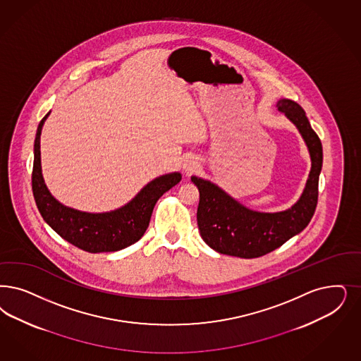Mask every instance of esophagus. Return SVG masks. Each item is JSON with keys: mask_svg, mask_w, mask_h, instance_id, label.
Instances as JSON below:
<instances>
[{"mask_svg": "<svg viewBox=\"0 0 361 361\" xmlns=\"http://www.w3.org/2000/svg\"><path fill=\"white\" fill-rule=\"evenodd\" d=\"M197 168V161H195L193 159H190V160H187V161L184 162V165H183V169L187 172V173H190V172H193L195 169Z\"/></svg>", "mask_w": 361, "mask_h": 361, "instance_id": "34e87169", "label": "esophagus"}]
</instances>
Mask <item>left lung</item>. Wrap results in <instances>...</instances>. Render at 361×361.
<instances>
[{
	"instance_id": "left-lung-1",
	"label": "left lung",
	"mask_w": 361,
	"mask_h": 361,
	"mask_svg": "<svg viewBox=\"0 0 361 361\" xmlns=\"http://www.w3.org/2000/svg\"><path fill=\"white\" fill-rule=\"evenodd\" d=\"M277 111L298 128L311 157V171L298 201L286 211H253L209 180L192 176L199 188L197 224L202 240L221 255L241 259L260 257L281 247L310 224L317 205L323 147L304 109L295 101L280 99Z\"/></svg>"
}]
</instances>
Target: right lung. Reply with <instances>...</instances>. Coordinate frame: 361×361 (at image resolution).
<instances>
[{"label":"right lung","instance_id":"right-lung-1","mask_svg":"<svg viewBox=\"0 0 361 361\" xmlns=\"http://www.w3.org/2000/svg\"><path fill=\"white\" fill-rule=\"evenodd\" d=\"M49 114L38 124L32 174L33 196L42 219L63 240L90 253L117 252L135 244L144 236L157 200L181 181V173L156 177L129 202L114 211L92 213L66 207L50 193L41 169L39 138Z\"/></svg>","mask_w":361,"mask_h":361}]
</instances>
